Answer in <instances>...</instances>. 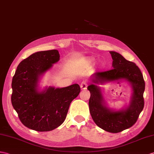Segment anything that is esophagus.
<instances>
[{
  "label": "esophagus",
  "instance_id": "esophagus-1",
  "mask_svg": "<svg viewBox=\"0 0 154 154\" xmlns=\"http://www.w3.org/2000/svg\"><path fill=\"white\" fill-rule=\"evenodd\" d=\"M80 87H81V89H83V90H85V89L87 88V82H86V81L82 82V83L80 85Z\"/></svg>",
  "mask_w": 154,
  "mask_h": 154
}]
</instances>
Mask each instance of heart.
Masks as SVG:
<instances>
[{
	"mask_svg": "<svg viewBox=\"0 0 154 154\" xmlns=\"http://www.w3.org/2000/svg\"><path fill=\"white\" fill-rule=\"evenodd\" d=\"M88 61L89 63H93L94 60L92 59V58H88ZM103 66H104V63H103V62H100V63H99V67H100V68H102V67H103Z\"/></svg>",
	"mask_w": 154,
	"mask_h": 154,
	"instance_id": "obj_1",
	"label": "heart"
}]
</instances>
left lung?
I'll list each match as a JSON object with an SVG mask.
<instances>
[{"instance_id": "left-lung-1", "label": "left lung", "mask_w": 154, "mask_h": 154, "mask_svg": "<svg viewBox=\"0 0 154 154\" xmlns=\"http://www.w3.org/2000/svg\"><path fill=\"white\" fill-rule=\"evenodd\" d=\"M109 53L113 60L112 69L96 72L91 76V85L87 87L91 92L88 106L96 125L109 133H117L131 127L137 121L144 105L145 83L140 69L134 63L127 60L118 52ZM121 80L128 82L132 93L129 105L117 110L107 106L98 85Z\"/></svg>"}]
</instances>
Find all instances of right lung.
<instances>
[{
	"label": "right lung",
	"instance_id": "right-lung-1",
	"mask_svg": "<svg viewBox=\"0 0 154 154\" xmlns=\"http://www.w3.org/2000/svg\"><path fill=\"white\" fill-rule=\"evenodd\" d=\"M59 60L57 50L37 52L21 61L12 78V106L21 122L31 129L45 132L60 126L81 91L78 84L42 90L39 87L42 77Z\"/></svg>",
	"mask_w": 154,
	"mask_h": 154
}]
</instances>
